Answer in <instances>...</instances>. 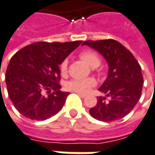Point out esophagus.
I'll return each instance as SVG.
<instances>
[{"instance_id": "obj_1", "label": "esophagus", "mask_w": 155, "mask_h": 155, "mask_svg": "<svg viewBox=\"0 0 155 155\" xmlns=\"http://www.w3.org/2000/svg\"><path fill=\"white\" fill-rule=\"evenodd\" d=\"M77 94H78V95H79L81 98H84V97H86V94H82V93H78V92H77Z\"/></svg>"}]
</instances>
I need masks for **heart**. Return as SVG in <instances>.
Returning a JSON list of instances; mask_svg holds the SVG:
<instances>
[{
    "mask_svg": "<svg viewBox=\"0 0 155 155\" xmlns=\"http://www.w3.org/2000/svg\"><path fill=\"white\" fill-rule=\"evenodd\" d=\"M79 58L86 61L87 64L93 68L98 67L101 63V58L99 54L92 50H84L80 51ZM68 69V61L63 60L60 64V71L62 76H66ZM96 85V81L94 78H84V79H72L66 84L67 89L78 93H87L91 87Z\"/></svg>",
    "mask_w": 155,
    "mask_h": 155,
    "instance_id": "b5f03b06",
    "label": "heart"
}]
</instances>
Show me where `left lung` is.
Here are the masks:
<instances>
[{
	"mask_svg": "<svg viewBox=\"0 0 155 155\" xmlns=\"http://www.w3.org/2000/svg\"><path fill=\"white\" fill-rule=\"evenodd\" d=\"M83 45L98 51L109 65L106 80L99 88L106 97L97 98L96 105L89 110L90 115L104 122L122 119L141 97L144 79L138 61L125 46L113 39L88 40Z\"/></svg>",
	"mask_w": 155,
	"mask_h": 155,
	"instance_id": "obj_1",
	"label": "left lung"
}]
</instances>
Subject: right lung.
Here are the masks:
<instances>
[{
  "label": "right lung",
  "mask_w": 155,
  "mask_h": 155,
  "mask_svg": "<svg viewBox=\"0 0 155 155\" xmlns=\"http://www.w3.org/2000/svg\"><path fill=\"white\" fill-rule=\"evenodd\" d=\"M81 43L37 42L11 57L5 80L9 97L20 114L33 120H45L61 110L69 94L60 90L59 65Z\"/></svg>",
  "instance_id": "right-lung-1"
}]
</instances>
